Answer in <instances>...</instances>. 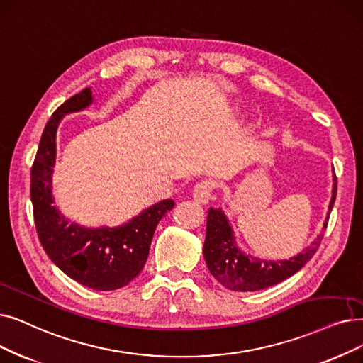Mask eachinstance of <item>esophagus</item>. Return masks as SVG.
<instances>
[{
    "label": "esophagus",
    "mask_w": 363,
    "mask_h": 363,
    "mask_svg": "<svg viewBox=\"0 0 363 363\" xmlns=\"http://www.w3.org/2000/svg\"><path fill=\"white\" fill-rule=\"evenodd\" d=\"M214 191V183L210 180H202L195 184L194 187V199L198 201L199 204H207Z\"/></svg>",
    "instance_id": "esophagus-1"
}]
</instances>
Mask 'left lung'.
<instances>
[{
  "label": "left lung",
  "mask_w": 363,
  "mask_h": 363,
  "mask_svg": "<svg viewBox=\"0 0 363 363\" xmlns=\"http://www.w3.org/2000/svg\"><path fill=\"white\" fill-rule=\"evenodd\" d=\"M333 191L329 204V213L337 196V176L333 171ZM329 213L323 223V230L317 235L302 253L289 260H262L241 253L234 241V234L220 208H210L207 216V235L202 253L213 277L226 289L235 292H255L271 287L292 277L317 252L329 222Z\"/></svg>",
  "instance_id": "obj_1"
}]
</instances>
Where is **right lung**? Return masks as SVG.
I'll list each match as a JSON object with an SVG mask.
<instances>
[{"label":"right lung","instance_id":"add662e5","mask_svg":"<svg viewBox=\"0 0 363 363\" xmlns=\"http://www.w3.org/2000/svg\"><path fill=\"white\" fill-rule=\"evenodd\" d=\"M92 103L83 89L55 110L43 131L31 168V201L37 234L52 262L69 279L95 291H116L133 281L146 264L155 229L174 201L164 199L119 228L88 229L68 223L53 206L52 167L56 157V129L67 113Z\"/></svg>","mask_w":363,"mask_h":363}]
</instances>
